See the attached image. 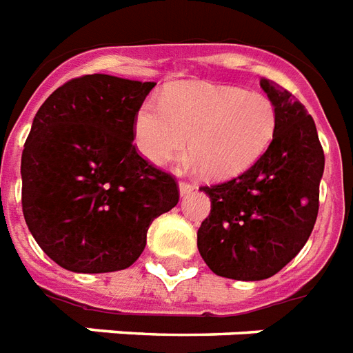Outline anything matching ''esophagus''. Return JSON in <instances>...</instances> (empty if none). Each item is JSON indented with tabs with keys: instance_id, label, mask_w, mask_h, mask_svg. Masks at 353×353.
<instances>
[{
	"instance_id": "esophagus-1",
	"label": "esophagus",
	"mask_w": 353,
	"mask_h": 353,
	"mask_svg": "<svg viewBox=\"0 0 353 353\" xmlns=\"http://www.w3.org/2000/svg\"><path fill=\"white\" fill-rule=\"evenodd\" d=\"M192 190H194V185L192 183H187V181H181V183H179V194H181V196H187Z\"/></svg>"
}]
</instances>
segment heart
<instances>
[{"mask_svg": "<svg viewBox=\"0 0 353 353\" xmlns=\"http://www.w3.org/2000/svg\"><path fill=\"white\" fill-rule=\"evenodd\" d=\"M134 143L150 163L166 164L187 148L203 176L239 174L268 150L275 108L265 95L232 85L192 83L163 104L148 103L134 116Z\"/></svg>", "mask_w": 353, "mask_h": 353, "instance_id": "b5f03b06", "label": "heart"}]
</instances>
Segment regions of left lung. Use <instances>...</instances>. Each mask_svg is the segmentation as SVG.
Segmentation results:
<instances>
[{
    "label": "left lung",
    "mask_w": 353,
    "mask_h": 353,
    "mask_svg": "<svg viewBox=\"0 0 353 353\" xmlns=\"http://www.w3.org/2000/svg\"><path fill=\"white\" fill-rule=\"evenodd\" d=\"M260 85L275 108L268 150L234 179L200 189L211 200L198 230L200 256L215 275L234 281L270 279L305 247L325 163L307 108L268 78Z\"/></svg>",
    "instance_id": "1"
}]
</instances>
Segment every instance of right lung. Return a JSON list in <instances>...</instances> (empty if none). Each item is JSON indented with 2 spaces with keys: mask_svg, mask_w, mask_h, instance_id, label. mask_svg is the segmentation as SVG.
<instances>
[{
  "mask_svg": "<svg viewBox=\"0 0 353 353\" xmlns=\"http://www.w3.org/2000/svg\"><path fill=\"white\" fill-rule=\"evenodd\" d=\"M155 88L88 74L57 88L22 151V211L63 270L110 273L142 254L148 228L179 200L174 177L134 148V116Z\"/></svg>",
  "mask_w": 353,
  "mask_h": 353,
  "instance_id": "obj_1",
  "label": "right lung"
}]
</instances>
